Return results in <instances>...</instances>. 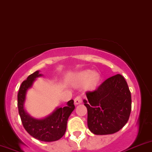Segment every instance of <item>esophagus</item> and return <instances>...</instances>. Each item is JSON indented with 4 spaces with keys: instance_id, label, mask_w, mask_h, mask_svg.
Here are the masks:
<instances>
[{
    "instance_id": "obj_1",
    "label": "esophagus",
    "mask_w": 152,
    "mask_h": 152,
    "mask_svg": "<svg viewBox=\"0 0 152 152\" xmlns=\"http://www.w3.org/2000/svg\"><path fill=\"white\" fill-rule=\"evenodd\" d=\"M82 102V96H76V98L74 99V104H81Z\"/></svg>"
}]
</instances>
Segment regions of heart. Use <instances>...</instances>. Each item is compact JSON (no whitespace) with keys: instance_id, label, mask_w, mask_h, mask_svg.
Wrapping results in <instances>:
<instances>
[{"instance_id":"b5f03b06","label":"heart","mask_w":152,"mask_h":152,"mask_svg":"<svg viewBox=\"0 0 152 152\" xmlns=\"http://www.w3.org/2000/svg\"><path fill=\"white\" fill-rule=\"evenodd\" d=\"M76 82L79 84L87 82V86L89 88H94L99 80V76L98 73H93L91 70H87L78 73L75 78Z\"/></svg>"}]
</instances>
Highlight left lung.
Wrapping results in <instances>:
<instances>
[{
    "mask_svg": "<svg viewBox=\"0 0 152 152\" xmlns=\"http://www.w3.org/2000/svg\"><path fill=\"white\" fill-rule=\"evenodd\" d=\"M87 126L93 134H110L127 123L132 109L131 93L121 74L105 80L95 91L86 93Z\"/></svg>",
    "mask_w": 152,
    "mask_h": 152,
    "instance_id": "8db88e82",
    "label": "left lung"
}]
</instances>
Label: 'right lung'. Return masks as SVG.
<instances>
[{"label":"right lung","instance_id":"add662e5","mask_svg":"<svg viewBox=\"0 0 152 152\" xmlns=\"http://www.w3.org/2000/svg\"><path fill=\"white\" fill-rule=\"evenodd\" d=\"M41 76L42 75L39 70H37L22 82L18 94V111L23 127L30 135L41 141H56L65 134L67 120L75 106L73 100H70L67 102L66 107H57L51 114L41 119L34 118L28 115L24 109L26 93L37 78Z\"/></svg>","mask_w":152,"mask_h":152}]
</instances>
